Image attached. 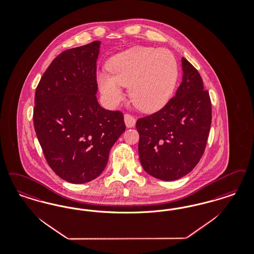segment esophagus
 <instances>
[{
  "instance_id": "obj_1",
  "label": "esophagus",
  "mask_w": 254,
  "mask_h": 254,
  "mask_svg": "<svg viewBox=\"0 0 254 254\" xmlns=\"http://www.w3.org/2000/svg\"><path fill=\"white\" fill-rule=\"evenodd\" d=\"M124 119H125L126 126H127V127H133L135 126V124H136L135 118H134L132 115H130V114L126 113L125 116H124Z\"/></svg>"
}]
</instances>
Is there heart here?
I'll return each mask as SVG.
<instances>
[{
	"mask_svg": "<svg viewBox=\"0 0 254 254\" xmlns=\"http://www.w3.org/2000/svg\"><path fill=\"white\" fill-rule=\"evenodd\" d=\"M110 71L97 74L105 99L112 105L122 100L123 87L129 86V97L142 112H156L169 101L179 77L178 61L167 49L135 47L117 56Z\"/></svg>",
	"mask_w": 254,
	"mask_h": 254,
	"instance_id": "1",
	"label": "heart"
}]
</instances>
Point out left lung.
<instances>
[{
  "mask_svg": "<svg viewBox=\"0 0 254 254\" xmlns=\"http://www.w3.org/2000/svg\"><path fill=\"white\" fill-rule=\"evenodd\" d=\"M183 82L159 112L137 120L144 171L162 181L191 172L202 157L212 123V104L199 72L182 59Z\"/></svg>",
  "mask_w": 254,
  "mask_h": 254,
  "instance_id": "obj_1",
  "label": "left lung"
}]
</instances>
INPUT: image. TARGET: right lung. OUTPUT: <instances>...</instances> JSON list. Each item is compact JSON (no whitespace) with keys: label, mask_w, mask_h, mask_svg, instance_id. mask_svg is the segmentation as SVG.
<instances>
[{"label":"right lung","mask_w":254,"mask_h":254,"mask_svg":"<svg viewBox=\"0 0 254 254\" xmlns=\"http://www.w3.org/2000/svg\"><path fill=\"white\" fill-rule=\"evenodd\" d=\"M100 44L95 41L62 52L36 89L35 131L46 162L68 183L96 179L126 130L122 112L103 109L95 95Z\"/></svg>","instance_id":"1"}]
</instances>
